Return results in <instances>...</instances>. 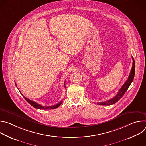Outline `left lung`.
Instances as JSON below:
<instances>
[{
	"label": "left lung",
	"mask_w": 146,
	"mask_h": 146,
	"mask_svg": "<svg viewBox=\"0 0 146 146\" xmlns=\"http://www.w3.org/2000/svg\"><path fill=\"white\" fill-rule=\"evenodd\" d=\"M132 59H133L132 68L131 73L129 75V77L128 78V80L125 81V82L124 83L123 85L120 88V90L118 92L117 94L114 98H113L112 99H111L110 100H108L105 101V102L98 103H97L98 105H106V106L111 105H113V104L117 102H118L123 96L124 94L125 93V92L127 91V90L128 89V88L131 86V83L133 81V80L134 78L135 73V60H134V59H133V57H132Z\"/></svg>",
	"instance_id": "obj_1"
}]
</instances>
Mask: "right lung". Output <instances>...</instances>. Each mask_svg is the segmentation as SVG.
<instances>
[{
    "label": "right lung",
    "mask_w": 146,
    "mask_h": 146,
    "mask_svg": "<svg viewBox=\"0 0 146 146\" xmlns=\"http://www.w3.org/2000/svg\"><path fill=\"white\" fill-rule=\"evenodd\" d=\"M16 85V84H15ZM20 92V91H19ZM24 98L25 99V100L30 104V105L31 106H32L33 107H34L36 109H41V110H51V109H56L57 108H58L61 104L62 103V100H61L59 103L56 104V105H52V106H43L42 105H39V104L37 103L36 102H34V101H32L25 97H24Z\"/></svg>",
    "instance_id": "obj_1"
}]
</instances>
